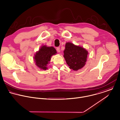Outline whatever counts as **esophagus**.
<instances>
[{
    "instance_id": "esophagus-1",
    "label": "esophagus",
    "mask_w": 120,
    "mask_h": 120,
    "mask_svg": "<svg viewBox=\"0 0 120 120\" xmlns=\"http://www.w3.org/2000/svg\"><path fill=\"white\" fill-rule=\"evenodd\" d=\"M56 50H57V51L58 52H60V48L59 47H57Z\"/></svg>"
}]
</instances>
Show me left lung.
<instances>
[{"label": "left lung", "instance_id": "left-lung-1", "mask_svg": "<svg viewBox=\"0 0 120 120\" xmlns=\"http://www.w3.org/2000/svg\"><path fill=\"white\" fill-rule=\"evenodd\" d=\"M88 52L82 47L70 42L65 45L63 57L69 68L77 71L82 68L86 64Z\"/></svg>", "mask_w": 120, "mask_h": 120}]
</instances>
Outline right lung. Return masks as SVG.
<instances>
[{
    "label": "right lung",
    "instance_id": "1",
    "mask_svg": "<svg viewBox=\"0 0 120 120\" xmlns=\"http://www.w3.org/2000/svg\"><path fill=\"white\" fill-rule=\"evenodd\" d=\"M56 53L57 51L53 47L47 46L46 45L42 46L34 55V59L36 66L40 69H47V64L50 63L52 56Z\"/></svg>",
    "mask_w": 120,
    "mask_h": 120
}]
</instances>
